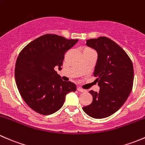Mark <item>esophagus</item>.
Returning <instances> with one entry per match:
<instances>
[{
    "mask_svg": "<svg viewBox=\"0 0 145 145\" xmlns=\"http://www.w3.org/2000/svg\"><path fill=\"white\" fill-rule=\"evenodd\" d=\"M77 91H80V92H85V91H86V90H85V89H84L81 87L77 88Z\"/></svg>",
    "mask_w": 145,
    "mask_h": 145,
    "instance_id": "1",
    "label": "esophagus"
}]
</instances>
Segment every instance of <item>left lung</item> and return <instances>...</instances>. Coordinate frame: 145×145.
<instances>
[{
    "mask_svg": "<svg viewBox=\"0 0 145 145\" xmlns=\"http://www.w3.org/2000/svg\"><path fill=\"white\" fill-rule=\"evenodd\" d=\"M86 44L98 52L93 75L100 91H89L93 101L82 109L90 117L103 119L116 112L127 100L133 84V65L126 52L107 37L87 40Z\"/></svg>",
    "mask_w": 145,
    "mask_h": 145,
    "instance_id": "8db88e82",
    "label": "left lung"
}]
</instances>
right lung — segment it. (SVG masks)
<instances>
[{"label": "right lung", "mask_w": 145, "mask_h": 145, "mask_svg": "<svg viewBox=\"0 0 145 145\" xmlns=\"http://www.w3.org/2000/svg\"><path fill=\"white\" fill-rule=\"evenodd\" d=\"M78 40L45 34L33 40L19 54L14 77L21 96L28 107L42 115L56 112L63 105L65 95L75 91L71 82L63 81L55 71L61 69L65 53Z\"/></svg>", "instance_id": "add662e5"}]
</instances>
